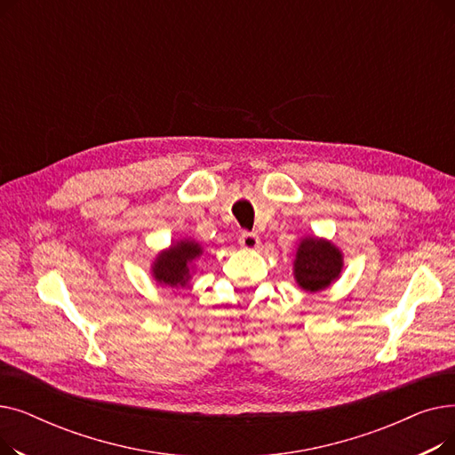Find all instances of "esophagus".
<instances>
[{"label": "esophagus", "instance_id": "34e87169", "mask_svg": "<svg viewBox=\"0 0 455 455\" xmlns=\"http://www.w3.org/2000/svg\"><path fill=\"white\" fill-rule=\"evenodd\" d=\"M240 245L247 251H252V249H258L259 245V237L254 234V232H243L240 235Z\"/></svg>", "mask_w": 455, "mask_h": 455}]
</instances>
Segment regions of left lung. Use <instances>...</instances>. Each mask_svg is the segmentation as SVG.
Listing matches in <instances>:
<instances>
[{
    "mask_svg": "<svg viewBox=\"0 0 455 455\" xmlns=\"http://www.w3.org/2000/svg\"><path fill=\"white\" fill-rule=\"evenodd\" d=\"M343 269V254L331 242L321 237H304L299 243L293 275L304 291L315 293L338 280Z\"/></svg>",
    "mask_w": 455,
    "mask_h": 455,
    "instance_id": "8db88e82",
    "label": "left lung"
}]
</instances>
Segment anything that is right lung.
<instances>
[{"mask_svg":"<svg viewBox=\"0 0 455 455\" xmlns=\"http://www.w3.org/2000/svg\"><path fill=\"white\" fill-rule=\"evenodd\" d=\"M203 254V247L194 240H180L167 251H162L155 264L153 276L158 283L170 288H184L191 278V264Z\"/></svg>","mask_w":455,"mask_h":455,"instance_id":"add662e5","label":"right lung"}]
</instances>
